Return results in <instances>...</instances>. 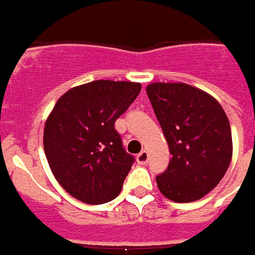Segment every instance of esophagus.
I'll list each match as a JSON object with an SVG mask.
<instances>
[{
  "instance_id": "esophagus-1",
  "label": "esophagus",
  "mask_w": 255,
  "mask_h": 255,
  "mask_svg": "<svg viewBox=\"0 0 255 255\" xmlns=\"http://www.w3.org/2000/svg\"><path fill=\"white\" fill-rule=\"evenodd\" d=\"M146 161H148V152L141 150L140 153L137 155V163L138 164H146Z\"/></svg>"
}]
</instances>
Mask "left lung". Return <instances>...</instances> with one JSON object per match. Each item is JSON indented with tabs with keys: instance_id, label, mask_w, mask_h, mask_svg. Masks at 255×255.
<instances>
[{
	"instance_id": "obj_1",
	"label": "left lung",
	"mask_w": 255,
	"mask_h": 255,
	"mask_svg": "<svg viewBox=\"0 0 255 255\" xmlns=\"http://www.w3.org/2000/svg\"><path fill=\"white\" fill-rule=\"evenodd\" d=\"M146 94L172 157L156 176L163 196L197 201L219 185L232 157L230 122L211 95L183 83H153Z\"/></svg>"
}]
</instances>
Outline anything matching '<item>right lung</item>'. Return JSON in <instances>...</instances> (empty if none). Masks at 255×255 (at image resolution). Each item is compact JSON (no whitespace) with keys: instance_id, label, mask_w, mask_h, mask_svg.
I'll return each mask as SVG.
<instances>
[{"instance_id":"add662e5","label":"right lung","mask_w":255,"mask_h":255,"mask_svg":"<svg viewBox=\"0 0 255 255\" xmlns=\"http://www.w3.org/2000/svg\"><path fill=\"white\" fill-rule=\"evenodd\" d=\"M141 91L130 81L96 80L69 89L46 121L44 153L55 179L74 198L99 205L114 200L134 163L115 121Z\"/></svg>"}]
</instances>
